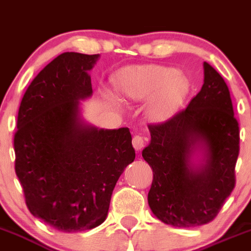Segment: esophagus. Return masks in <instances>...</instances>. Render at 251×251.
I'll use <instances>...</instances> for the list:
<instances>
[{"mask_svg": "<svg viewBox=\"0 0 251 251\" xmlns=\"http://www.w3.org/2000/svg\"><path fill=\"white\" fill-rule=\"evenodd\" d=\"M132 146L135 147V150L136 151H141L142 149H144L145 146V139L142 136H140V135H135L132 139Z\"/></svg>", "mask_w": 251, "mask_h": 251, "instance_id": "1", "label": "esophagus"}]
</instances>
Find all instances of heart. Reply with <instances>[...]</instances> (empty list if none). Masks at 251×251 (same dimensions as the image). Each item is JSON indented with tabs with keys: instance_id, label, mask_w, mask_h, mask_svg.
<instances>
[{
	"instance_id": "1",
	"label": "heart",
	"mask_w": 251,
	"mask_h": 251,
	"mask_svg": "<svg viewBox=\"0 0 251 251\" xmlns=\"http://www.w3.org/2000/svg\"><path fill=\"white\" fill-rule=\"evenodd\" d=\"M116 86L125 99L146 101L147 116L156 124L170 120L188 93V81L178 70L165 65H132L119 73Z\"/></svg>"
}]
</instances>
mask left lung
<instances>
[{"mask_svg": "<svg viewBox=\"0 0 251 251\" xmlns=\"http://www.w3.org/2000/svg\"><path fill=\"white\" fill-rule=\"evenodd\" d=\"M202 89L168 121L149 125L142 157L153 172L149 205L177 228L212 222L235 187L239 126L221 74L203 63Z\"/></svg>", "mask_w": 251, "mask_h": 251, "instance_id": "left-lung-1", "label": "left lung"}]
</instances>
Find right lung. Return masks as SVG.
Wrapping results in <instances>:
<instances>
[{
  "instance_id": "add662e5",
  "label": "right lung",
  "mask_w": 251,
  "mask_h": 251,
  "mask_svg": "<svg viewBox=\"0 0 251 251\" xmlns=\"http://www.w3.org/2000/svg\"><path fill=\"white\" fill-rule=\"evenodd\" d=\"M99 54L67 51L39 72L25 90L15 133L16 175L34 217L64 233L106 219L112 191L135 160L127 127L98 128L81 118L93 95Z\"/></svg>"
}]
</instances>
